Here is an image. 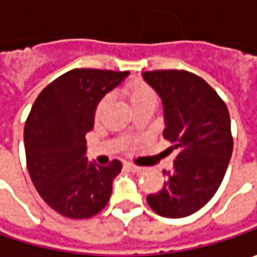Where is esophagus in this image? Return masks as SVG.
<instances>
[{"label": "esophagus", "instance_id": "obj_1", "mask_svg": "<svg viewBox=\"0 0 257 257\" xmlns=\"http://www.w3.org/2000/svg\"><path fill=\"white\" fill-rule=\"evenodd\" d=\"M124 167H125L127 170H130V172H133V173L144 172V167H142V166H136V164L133 163H125L124 164Z\"/></svg>", "mask_w": 257, "mask_h": 257}]
</instances>
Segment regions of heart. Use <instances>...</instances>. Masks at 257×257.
I'll return each instance as SVG.
<instances>
[{"label":"heart","mask_w":257,"mask_h":257,"mask_svg":"<svg viewBox=\"0 0 257 257\" xmlns=\"http://www.w3.org/2000/svg\"><path fill=\"white\" fill-rule=\"evenodd\" d=\"M125 93H127L128 101H130L133 108L144 103H149V101H154L156 100V94H154L153 88L150 85L146 84V83H142V81H134L132 84L127 85ZM107 104H108V97L105 95L97 103V107H95V115L97 117L103 113L104 108L107 107Z\"/></svg>","instance_id":"1"}]
</instances>
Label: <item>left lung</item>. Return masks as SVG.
<instances>
[{
  "mask_svg": "<svg viewBox=\"0 0 257 257\" xmlns=\"http://www.w3.org/2000/svg\"><path fill=\"white\" fill-rule=\"evenodd\" d=\"M144 80L162 97L164 140L176 152L163 189L147 203L163 217H186L217 192L233 152L230 115L219 94L202 77L186 70H156Z\"/></svg>",
  "mask_w": 257,
  "mask_h": 257,
  "instance_id": "left-lung-1",
  "label": "left lung"
}]
</instances>
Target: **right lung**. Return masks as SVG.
Segmentation results:
<instances>
[{
	"label": "right lung",
	"instance_id": "right-lung-1",
	"mask_svg": "<svg viewBox=\"0 0 257 257\" xmlns=\"http://www.w3.org/2000/svg\"><path fill=\"white\" fill-rule=\"evenodd\" d=\"M127 71L74 68L38 94L24 127L27 169L38 194L70 219L100 213L111 196L121 163H88L85 134L93 130L97 103Z\"/></svg>",
	"mask_w": 257,
	"mask_h": 257
}]
</instances>
